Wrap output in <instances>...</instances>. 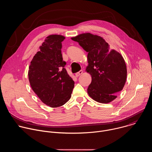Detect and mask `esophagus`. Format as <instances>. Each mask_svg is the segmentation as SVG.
Returning a JSON list of instances; mask_svg holds the SVG:
<instances>
[{
  "mask_svg": "<svg viewBox=\"0 0 152 152\" xmlns=\"http://www.w3.org/2000/svg\"><path fill=\"white\" fill-rule=\"evenodd\" d=\"M82 73H83V71H82V70H80L79 72H77V73L75 74L76 77H78V76H79L80 75H82Z\"/></svg>",
  "mask_w": 152,
  "mask_h": 152,
  "instance_id": "esophagus-1",
  "label": "esophagus"
}]
</instances>
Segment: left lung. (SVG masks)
I'll return each mask as SVG.
<instances>
[{"label": "left lung", "instance_id": "left-lung-1", "mask_svg": "<svg viewBox=\"0 0 152 152\" xmlns=\"http://www.w3.org/2000/svg\"><path fill=\"white\" fill-rule=\"evenodd\" d=\"M88 52V66L86 71L92 77L87 93L94 100L110 103L117 97L124 86L127 69L120 53L110 50V45L102 37L86 33L72 38Z\"/></svg>", "mask_w": 152, "mask_h": 152}]
</instances>
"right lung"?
<instances>
[{
  "label": "right lung",
  "instance_id": "add662e5",
  "mask_svg": "<svg viewBox=\"0 0 152 152\" xmlns=\"http://www.w3.org/2000/svg\"><path fill=\"white\" fill-rule=\"evenodd\" d=\"M65 37L51 35L31 62L28 77L32 89L46 104L59 107L71 97L75 82L68 75L61 53Z\"/></svg>",
  "mask_w": 152,
  "mask_h": 152
}]
</instances>
